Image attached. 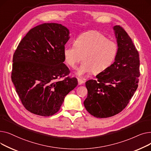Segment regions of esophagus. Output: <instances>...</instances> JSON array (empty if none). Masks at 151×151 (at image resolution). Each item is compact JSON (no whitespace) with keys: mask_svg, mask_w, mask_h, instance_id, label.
<instances>
[{"mask_svg":"<svg viewBox=\"0 0 151 151\" xmlns=\"http://www.w3.org/2000/svg\"><path fill=\"white\" fill-rule=\"evenodd\" d=\"M78 82L79 85H81L82 84H83L84 83V81L83 80H81V79H80V78L78 79Z\"/></svg>","mask_w":151,"mask_h":151,"instance_id":"obj_1","label":"esophagus"}]
</instances>
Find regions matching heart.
I'll use <instances>...</instances> for the list:
<instances>
[{"mask_svg":"<svg viewBox=\"0 0 151 151\" xmlns=\"http://www.w3.org/2000/svg\"><path fill=\"white\" fill-rule=\"evenodd\" d=\"M117 54L116 44L96 30L81 34L74 46H67L63 50L65 61L71 68H75L82 59L84 61L77 71L81 77L92 71L95 74L104 72L111 66Z\"/></svg>","mask_w":151,"mask_h":151,"instance_id":"obj_1","label":"heart"}]
</instances>
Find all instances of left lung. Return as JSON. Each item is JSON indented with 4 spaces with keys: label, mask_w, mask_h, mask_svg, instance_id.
<instances>
[{
    "label": "left lung",
    "mask_w": 151,
    "mask_h": 151,
    "mask_svg": "<svg viewBox=\"0 0 151 151\" xmlns=\"http://www.w3.org/2000/svg\"><path fill=\"white\" fill-rule=\"evenodd\" d=\"M117 42L114 62L97 80L86 82V110L96 117L106 118L121 112L135 92L139 82V56L131 38L120 26L113 27Z\"/></svg>",
    "instance_id": "8db88e82"
}]
</instances>
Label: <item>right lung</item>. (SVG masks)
<instances>
[{"label": "right lung", "mask_w": 151, "mask_h": 151, "mask_svg": "<svg viewBox=\"0 0 151 151\" xmlns=\"http://www.w3.org/2000/svg\"><path fill=\"white\" fill-rule=\"evenodd\" d=\"M69 38L65 26L44 23L30 29L16 50L12 81L22 104L30 113L52 116L77 86L76 78L65 77L70 70L63 63Z\"/></svg>", "instance_id": "1"}]
</instances>
